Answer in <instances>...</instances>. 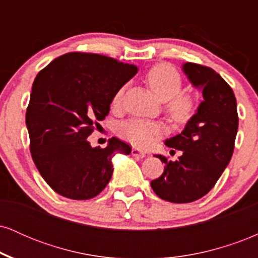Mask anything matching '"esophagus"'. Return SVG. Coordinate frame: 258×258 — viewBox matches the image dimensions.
Returning <instances> with one entry per match:
<instances>
[{
  "instance_id": "obj_1",
  "label": "esophagus",
  "mask_w": 258,
  "mask_h": 258,
  "mask_svg": "<svg viewBox=\"0 0 258 258\" xmlns=\"http://www.w3.org/2000/svg\"><path fill=\"white\" fill-rule=\"evenodd\" d=\"M131 154H132L133 156H136V158H141V159L146 158V153L141 152V150H139V149H136V148H133L132 152H131Z\"/></svg>"
}]
</instances>
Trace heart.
Returning a JSON list of instances; mask_svg holds the SVG:
<instances>
[{
  "mask_svg": "<svg viewBox=\"0 0 258 258\" xmlns=\"http://www.w3.org/2000/svg\"><path fill=\"white\" fill-rule=\"evenodd\" d=\"M147 85L156 97L165 102V110L172 122L184 123L194 114L195 98L190 93L180 91L183 79L178 70L171 64L161 63L154 65L146 74ZM125 87H120L111 99L112 108H119L122 103ZM166 128L159 121L131 119L121 122L117 133L122 139L137 148H149L164 135Z\"/></svg>",
  "mask_w": 258,
  "mask_h": 258,
  "instance_id": "1",
  "label": "heart"
}]
</instances>
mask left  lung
I'll use <instances>...</instances> for the list:
<instances>
[{"label": "left lung", "instance_id": "obj_1", "mask_svg": "<svg viewBox=\"0 0 258 258\" xmlns=\"http://www.w3.org/2000/svg\"><path fill=\"white\" fill-rule=\"evenodd\" d=\"M183 70L203 90L204 100L183 132L165 142L182 150L180 156L170 161L156 155L165 162L164 172L150 182L159 198L176 204L200 199L214 188L232 159L239 125L235 96L220 74L197 63H185Z\"/></svg>", "mask_w": 258, "mask_h": 258}]
</instances>
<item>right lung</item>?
<instances>
[{
    "label": "right lung",
    "instance_id": "1",
    "mask_svg": "<svg viewBox=\"0 0 258 258\" xmlns=\"http://www.w3.org/2000/svg\"><path fill=\"white\" fill-rule=\"evenodd\" d=\"M137 72L111 57L72 52L37 74L25 121L32 160L55 193L73 200L97 197L111 178L112 156L131 153L115 137L106 148H92L87 137L109 114L115 92Z\"/></svg>",
    "mask_w": 258,
    "mask_h": 258
}]
</instances>
